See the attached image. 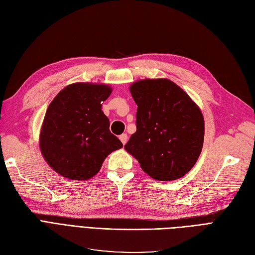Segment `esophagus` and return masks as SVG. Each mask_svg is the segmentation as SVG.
I'll return each mask as SVG.
<instances>
[{
    "label": "esophagus",
    "mask_w": 255,
    "mask_h": 255,
    "mask_svg": "<svg viewBox=\"0 0 255 255\" xmlns=\"http://www.w3.org/2000/svg\"><path fill=\"white\" fill-rule=\"evenodd\" d=\"M119 138H120V140H121V142H122L123 144H126V143H127V141H128V135H127V134H122V135H120V136H119Z\"/></svg>",
    "instance_id": "obj_1"
}]
</instances>
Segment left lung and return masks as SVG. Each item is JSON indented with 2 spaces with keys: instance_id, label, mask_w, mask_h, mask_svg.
<instances>
[{
  "instance_id": "left-lung-1",
  "label": "left lung",
  "mask_w": 255,
  "mask_h": 255,
  "mask_svg": "<svg viewBox=\"0 0 255 255\" xmlns=\"http://www.w3.org/2000/svg\"><path fill=\"white\" fill-rule=\"evenodd\" d=\"M129 91L137 104L136 132L125 149L154 180L180 179L195 166L202 151L201 111L168 79L137 81Z\"/></svg>"
}]
</instances>
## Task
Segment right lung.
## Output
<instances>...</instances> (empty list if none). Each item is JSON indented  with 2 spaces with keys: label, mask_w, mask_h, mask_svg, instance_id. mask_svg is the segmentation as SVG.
I'll return each instance as SVG.
<instances>
[{
  "label": "right lung",
  "mask_w": 255,
  "mask_h": 255,
  "mask_svg": "<svg viewBox=\"0 0 255 255\" xmlns=\"http://www.w3.org/2000/svg\"><path fill=\"white\" fill-rule=\"evenodd\" d=\"M104 84L68 85L45 113L39 145L49 166L61 176L75 181L96 175L104 159L123 144L110 130L102 102L112 94Z\"/></svg>",
  "instance_id": "right-lung-1"
}]
</instances>
